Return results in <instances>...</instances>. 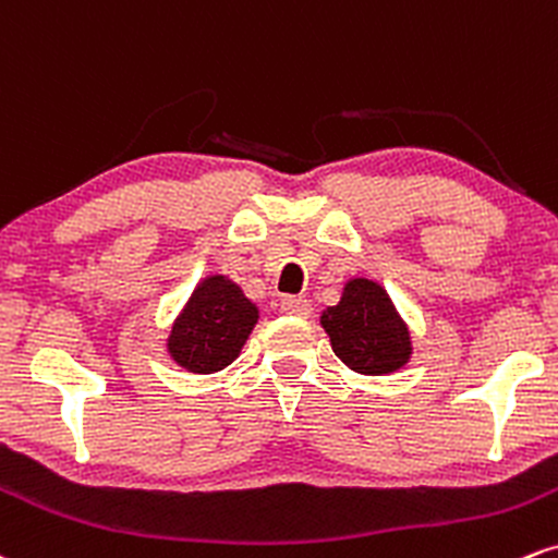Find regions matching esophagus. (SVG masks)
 <instances>
[{"label":"esophagus","instance_id":"1","mask_svg":"<svg viewBox=\"0 0 558 558\" xmlns=\"http://www.w3.org/2000/svg\"><path fill=\"white\" fill-rule=\"evenodd\" d=\"M279 311L287 313V316H300V318H307L311 316L313 305L307 298H294V294H287V298L279 300Z\"/></svg>","mask_w":558,"mask_h":558}]
</instances>
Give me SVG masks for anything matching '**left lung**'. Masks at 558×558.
I'll return each instance as SVG.
<instances>
[{"label":"left lung","mask_w":558,"mask_h":558,"mask_svg":"<svg viewBox=\"0 0 558 558\" xmlns=\"http://www.w3.org/2000/svg\"><path fill=\"white\" fill-rule=\"evenodd\" d=\"M320 324L329 331L337 357L365 376H384L410 360L408 326L376 281L352 279Z\"/></svg>","instance_id":"left-lung-1"}]
</instances>
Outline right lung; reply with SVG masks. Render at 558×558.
I'll return each instance as SVG.
<instances>
[{"mask_svg":"<svg viewBox=\"0 0 558 558\" xmlns=\"http://www.w3.org/2000/svg\"><path fill=\"white\" fill-rule=\"evenodd\" d=\"M255 320L258 307L240 292L238 284L225 277H208L201 281L177 318L169 352L182 368L193 373L221 371L240 355Z\"/></svg>","mask_w":558,"mask_h":558,"instance_id":"1","label":"right lung"}]
</instances>
